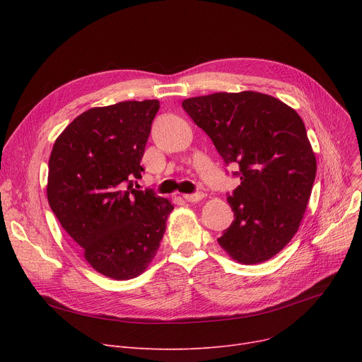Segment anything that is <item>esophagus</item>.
I'll return each instance as SVG.
<instances>
[{"instance_id":"obj_1","label":"esophagus","mask_w":362,"mask_h":362,"mask_svg":"<svg viewBox=\"0 0 362 362\" xmlns=\"http://www.w3.org/2000/svg\"><path fill=\"white\" fill-rule=\"evenodd\" d=\"M183 198L187 201V202H199L204 199V194H186L183 195Z\"/></svg>"}]
</instances>
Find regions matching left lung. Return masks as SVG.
Returning <instances> with one entry per match:
<instances>
[{
    "label": "left lung",
    "instance_id": "left-lung-1",
    "mask_svg": "<svg viewBox=\"0 0 362 362\" xmlns=\"http://www.w3.org/2000/svg\"><path fill=\"white\" fill-rule=\"evenodd\" d=\"M183 110L211 138L240 185L227 198L235 220L218 245L239 264L273 258L299 229L317 160L299 114L267 93L216 92L183 100Z\"/></svg>",
    "mask_w": 362,
    "mask_h": 362
}]
</instances>
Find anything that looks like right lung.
Masks as SVG:
<instances>
[{
	"label": "right lung",
	"mask_w": 362,
	"mask_h": 362,
	"mask_svg": "<svg viewBox=\"0 0 362 362\" xmlns=\"http://www.w3.org/2000/svg\"><path fill=\"white\" fill-rule=\"evenodd\" d=\"M158 108V100L89 108L60 133L49 156L52 213L92 269L114 280L148 269L175 210L168 199L133 187Z\"/></svg>",
	"instance_id": "right-lung-1"
}]
</instances>
